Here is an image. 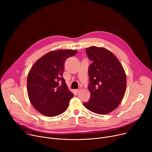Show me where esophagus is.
<instances>
[{
    "instance_id": "esophagus-1",
    "label": "esophagus",
    "mask_w": 152,
    "mask_h": 152,
    "mask_svg": "<svg viewBox=\"0 0 152 152\" xmlns=\"http://www.w3.org/2000/svg\"><path fill=\"white\" fill-rule=\"evenodd\" d=\"M80 88H78V89H77V90H76V92L77 93H79V91H80Z\"/></svg>"
}]
</instances>
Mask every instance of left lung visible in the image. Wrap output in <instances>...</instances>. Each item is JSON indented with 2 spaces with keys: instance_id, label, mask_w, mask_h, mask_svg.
Listing matches in <instances>:
<instances>
[{
  "instance_id": "8db88e82",
  "label": "left lung",
  "mask_w": 152,
  "mask_h": 152,
  "mask_svg": "<svg viewBox=\"0 0 152 152\" xmlns=\"http://www.w3.org/2000/svg\"><path fill=\"white\" fill-rule=\"evenodd\" d=\"M86 54L92 61L88 68L91 94L85 107L98 114H106L119 105L126 88V76L117 57L108 50L91 46Z\"/></svg>"
}]
</instances>
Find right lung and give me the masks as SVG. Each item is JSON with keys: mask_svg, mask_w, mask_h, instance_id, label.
<instances>
[{"mask_svg": "<svg viewBox=\"0 0 152 152\" xmlns=\"http://www.w3.org/2000/svg\"><path fill=\"white\" fill-rule=\"evenodd\" d=\"M77 51H52L39 58L31 68L27 79L29 99L41 114L55 117L66 111L74 96L62 77L66 60Z\"/></svg>", "mask_w": 152, "mask_h": 152, "instance_id": "obj_1", "label": "right lung"}]
</instances>
